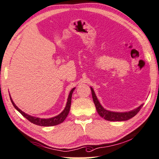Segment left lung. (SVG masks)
Returning a JSON list of instances; mask_svg holds the SVG:
<instances>
[{"label":"left lung","instance_id":"left-lung-1","mask_svg":"<svg viewBox=\"0 0 159 159\" xmlns=\"http://www.w3.org/2000/svg\"><path fill=\"white\" fill-rule=\"evenodd\" d=\"M91 93H92V97H93V103L96 106L97 112L101 117L103 118L104 119L107 120H111V121H122V120H127L130 119V118L135 116L137 113L139 112L141 108L143 107V104L139 106V108H136V109L133 110L129 112L125 113H117V112H111V111H108L107 110L104 109V108L101 106L100 103L98 102V99L96 98V94H95L93 89L91 88Z\"/></svg>","mask_w":159,"mask_h":159}]
</instances>
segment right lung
Wrapping results in <instances>:
<instances>
[{"instance_id": "right-lung-1", "label": "right lung", "mask_w": 159, "mask_h": 159, "mask_svg": "<svg viewBox=\"0 0 159 159\" xmlns=\"http://www.w3.org/2000/svg\"><path fill=\"white\" fill-rule=\"evenodd\" d=\"M74 89H75V88L70 91L69 96H68V101H67V103H66V106L65 109L63 111V112L61 113L60 114L57 116L51 118H48V119H46V118H40L34 117V116H31L26 114V113H25L24 112H23L22 111L19 109L17 106H16V104L13 103V100L11 99V96H10V98H11L12 104H13L16 109L19 112H20L21 114L23 116L26 118V119L29 120L30 122H31V123H33V124H34L35 125H41V126H52V125H56L58 124H61V123L63 122V120L66 119V118L67 117L68 113H69L70 108L72 93H73V91H74Z\"/></svg>"}]
</instances>
